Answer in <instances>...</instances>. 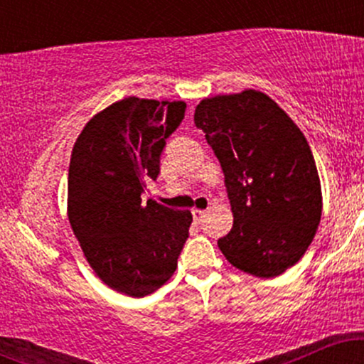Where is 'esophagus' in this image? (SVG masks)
<instances>
[{
  "label": "esophagus",
  "instance_id": "obj_1",
  "mask_svg": "<svg viewBox=\"0 0 364 364\" xmlns=\"http://www.w3.org/2000/svg\"><path fill=\"white\" fill-rule=\"evenodd\" d=\"M191 214H193V219L196 223H200V220H203V217L207 215V210H200V208H193L191 210Z\"/></svg>",
  "mask_w": 364,
  "mask_h": 364
}]
</instances>
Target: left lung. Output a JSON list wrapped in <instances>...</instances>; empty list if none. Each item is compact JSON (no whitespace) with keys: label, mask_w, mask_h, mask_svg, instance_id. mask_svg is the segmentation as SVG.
Segmentation results:
<instances>
[{"label":"left lung","mask_w":364,"mask_h":364,"mask_svg":"<svg viewBox=\"0 0 364 364\" xmlns=\"http://www.w3.org/2000/svg\"><path fill=\"white\" fill-rule=\"evenodd\" d=\"M195 124L219 159L235 217L217 241L220 252L246 274L277 277L301 260L320 224L310 145L277 102L253 89L200 101Z\"/></svg>","instance_id":"left-lung-1"}]
</instances>
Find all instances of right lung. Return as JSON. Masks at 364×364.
<instances>
[{
	"instance_id": "right-lung-1",
	"label": "right lung",
	"mask_w": 364,
	"mask_h": 364,
	"mask_svg": "<svg viewBox=\"0 0 364 364\" xmlns=\"http://www.w3.org/2000/svg\"><path fill=\"white\" fill-rule=\"evenodd\" d=\"M185 109L183 101L124 97L92 116L73 145L70 225L95 275L121 294H152L178 267L191 212L145 203L141 193Z\"/></svg>"
}]
</instances>
